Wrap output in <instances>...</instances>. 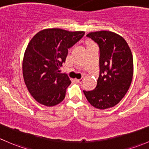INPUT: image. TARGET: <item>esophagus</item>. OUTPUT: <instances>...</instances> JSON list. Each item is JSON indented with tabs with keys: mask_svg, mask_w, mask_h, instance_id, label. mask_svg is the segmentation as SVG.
Masks as SVG:
<instances>
[{
	"mask_svg": "<svg viewBox=\"0 0 149 149\" xmlns=\"http://www.w3.org/2000/svg\"><path fill=\"white\" fill-rule=\"evenodd\" d=\"M75 80H76V82H78V83H82V82H83V79H82V78H81V79H76Z\"/></svg>",
	"mask_w": 149,
	"mask_h": 149,
	"instance_id": "obj_1",
	"label": "esophagus"
}]
</instances>
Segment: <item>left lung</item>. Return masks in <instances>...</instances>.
<instances>
[{
  "label": "left lung",
  "mask_w": 149,
  "mask_h": 149,
  "mask_svg": "<svg viewBox=\"0 0 149 149\" xmlns=\"http://www.w3.org/2000/svg\"><path fill=\"white\" fill-rule=\"evenodd\" d=\"M99 47L100 75L97 86L91 91L83 90L88 102L95 108L115 106L125 96L133 74V55L125 39L108 31L87 35Z\"/></svg>",
  "instance_id": "obj_1"
}]
</instances>
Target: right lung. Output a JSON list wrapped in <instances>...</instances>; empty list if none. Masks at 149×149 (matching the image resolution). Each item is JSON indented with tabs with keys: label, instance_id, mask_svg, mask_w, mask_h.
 Listing matches in <instances>:
<instances>
[{
	"label": "right lung",
	"instance_id": "add662e5",
	"mask_svg": "<svg viewBox=\"0 0 149 149\" xmlns=\"http://www.w3.org/2000/svg\"><path fill=\"white\" fill-rule=\"evenodd\" d=\"M85 35L84 31L47 29L38 32L27 46L23 60V75L31 96L51 107L60 103L71 84L68 75L59 73L68 49Z\"/></svg>",
	"mask_w": 149,
	"mask_h": 149
}]
</instances>
